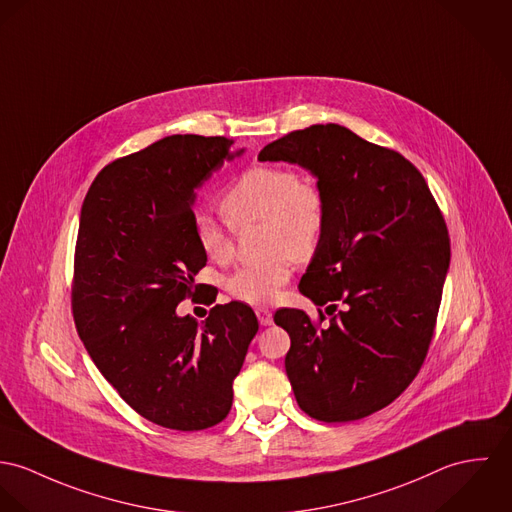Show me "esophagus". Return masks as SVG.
<instances>
[{
	"label": "esophagus",
	"instance_id": "1",
	"mask_svg": "<svg viewBox=\"0 0 512 512\" xmlns=\"http://www.w3.org/2000/svg\"><path fill=\"white\" fill-rule=\"evenodd\" d=\"M255 314H257V320H259L261 326H271L273 324V314H271L269 308H257Z\"/></svg>",
	"mask_w": 512,
	"mask_h": 512
}]
</instances>
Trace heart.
Listing matches in <instances>:
<instances>
[{
	"label": "heart",
	"mask_w": 512,
	"mask_h": 512,
	"mask_svg": "<svg viewBox=\"0 0 512 512\" xmlns=\"http://www.w3.org/2000/svg\"><path fill=\"white\" fill-rule=\"evenodd\" d=\"M233 228L263 222L267 259L231 273L229 294L247 304L271 302L292 275L294 259H308L320 245L328 222L322 188L286 167H255L243 172L220 200ZM194 239L214 263H228L235 253L233 235L210 214L194 218Z\"/></svg>",
	"instance_id": "obj_1"
}]
</instances>
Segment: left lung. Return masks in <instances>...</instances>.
<instances>
[{
	"instance_id": "1",
	"label": "left lung",
	"mask_w": 512,
	"mask_h": 512,
	"mask_svg": "<svg viewBox=\"0 0 512 512\" xmlns=\"http://www.w3.org/2000/svg\"><path fill=\"white\" fill-rule=\"evenodd\" d=\"M259 161L312 172L328 204L298 288L328 304L330 324L320 326L322 310L318 324L294 308L275 314L290 336L284 367L296 402L322 422L365 418L412 383L428 353L450 269L444 216L410 161L338 123L292 131Z\"/></svg>"
}]
</instances>
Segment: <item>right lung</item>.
Instances as JSON below:
<instances>
[{"mask_svg": "<svg viewBox=\"0 0 512 512\" xmlns=\"http://www.w3.org/2000/svg\"><path fill=\"white\" fill-rule=\"evenodd\" d=\"M231 145L226 137H165L104 167L80 212L78 336L119 397L180 432L228 416L233 379L259 330L241 302L216 304L204 322L176 314L208 261L194 239V190L243 153Z\"/></svg>", "mask_w": 512, "mask_h": 512, "instance_id": "obj_1", "label": "right lung"}]
</instances>
